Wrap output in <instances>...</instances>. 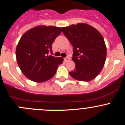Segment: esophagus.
<instances>
[{"instance_id": "34e87169", "label": "esophagus", "mask_w": 125, "mask_h": 125, "mask_svg": "<svg viewBox=\"0 0 125 125\" xmlns=\"http://www.w3.org/2000/svg\"><path fill=\"white\" fill-rule=\"evenodd\" d=\"M69 60H70V57H68V56H67V57H65V58H64V60H65V62H68Z\"/></svg>"}]
</instances>
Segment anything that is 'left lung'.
<instances>
[{
	"label": "left lung",
	"instance_id": "8db88e82",
	"mask_svg": "<svg viewBox=\"0 0 125 125\" xmlns=\"http://www.w3.org/2000/svg\"><path fill=\"white\" fill-rule=\"evenodd\" d=\"M63 34L73 47L72 60L74 70L69 72L72 78L89 82L101 72L106 57L104 39L92 26L84 23L62 28Z\"/></svg>",
	"mask_w": 125,
	"mask_h": 125
}]
</instances>
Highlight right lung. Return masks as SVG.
<instances>
[{"label": "right lung", "instance_id": "right-lung-1", "mask_svg": "<svg viewBox=\"0 0 125 125\" xmlns=\"http://www.w3.org/2000/svg\"><path fill=\"white\" fill-rule=\"evenodd\" d=\"M61 32L60 27L40 25L22 36L17 46L16 57L19 68L27 78L41 83L55 75L63 58L49 53L52 54V43Z\"/></svg>", "mask_w": 125, "mask_h": 125}]
</instances>
